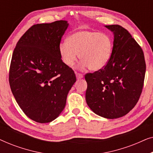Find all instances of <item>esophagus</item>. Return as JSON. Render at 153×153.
<instances>
[{"label": "esophagus", "mask_w": 153, "mask_h": 153, "mask_svg": "<svg viewBox=\"0 0 153 153\" xmlns=\"http://www.w3.org/2000/svg\"><path fill=\"white\" fill-rule=\"evenodd\" d=\"M76 79H83V76L80 73H78V72H76Z\"/></svg>", "instance_id": "34e87169"}]
</instances>
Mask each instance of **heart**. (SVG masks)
Segmentation results:
<instances>
[{
	"instance_id": "1",
	"label": "heart",
	"mask_w": 153,
	"mask_h": 153,
	"mask_svg": "<svg viewBox=\"0 0 153 153\" xmlns=\"http://www.w3.org/2000/svg\"><path fill=\"white\" fill-rule=\"evenodd\" d=\"M112 50V40L108 35L87 30L73 33L59 46L60 56L66 66H74L79 54L81 66L93 72L105 68Z\"/></svg>"
}]
</instances>
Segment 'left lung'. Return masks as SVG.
Segmentation results:
<instances>
[{
	"label": "left lung",
	"instance_id": "8db88e82",
	"mask_svg": "<svg viewBox=\"0 0 153 153\" xmlns=\"http://www.w3.org/2000/svg\"><path fill=\"white\" fill-rule=\"evenodd\" d=\"M105 27L114 33L112 54L105 68L85 75V100L95 114L114 119L128 114L139 101L146 68L143 50L126 29Z\"/></svg>",
	"mask_w": 153,
	"mask_h": 153
}]
</instances>
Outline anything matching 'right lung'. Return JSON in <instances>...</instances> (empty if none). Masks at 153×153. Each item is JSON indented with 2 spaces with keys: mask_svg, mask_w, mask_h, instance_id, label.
<instances>
[{
  "mask_svg": "<svg viewBox=\"0 0 153 153\" xmlns=\"http://www.w3.org/2000/svg\"><path fill=\"white\" fill-rule=\"evenodd\" d=\"M68 25L63 20L33 25L12 53L10 88L24 114L37 123H50L59 116L76 81L74 71L62 62L59 53Z\"/></svg>",
  "mask_w": 153,
  "mask_h": 153,
  "instance_id": "1",
  "label": "right lung"
}]
</instances>
